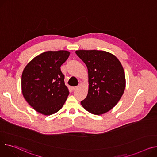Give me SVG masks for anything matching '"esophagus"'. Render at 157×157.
Listing matches in <instances>:
<instances>
[{"label": "esophagus", "mask_w": 157, "mask_h": 157, "mask_svg": "<svg viewBox=\"0 0 157 157\" xmlns=\"http://www.w3.org/2000/svg\"><path fill=\"white\" fill-rule=\"evenodd\" d=\"M77 88H78L77 86H72V87H71V89H72V90H76V89H77Z\"/></svg>", "instance_id": "esophagus-1"}]
</instances>
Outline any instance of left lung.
Returning a JSON list of instances; mask_svg holds the SVG:
<instances>
[{"mask_svg": "<svg viewBox=\"0 0 157 157\" xmlns=\"http://www.w3.org/2000/svg\"><path fill=\"white\" fill-rule=\"evenodd\" d=\"M75 52L86 64L88 72V92L81 101V105L98 116L109 112L116 105L126 88L121 63L106 51L79 50Z\"/></svg>", "mask_w": 157, "mask_h": 157, "instance_id": "obj_1", "label": "left lung"}]
</instances>
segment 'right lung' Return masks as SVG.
Segmentation results:
<instances>
[{
	"label": "right lung",
	"mask_w": 157,
	"mask_h": 157,
	"mask_svg": "<svg viewBox=\"0 0 157 157\" xmlns=\"http://www.w3.org/2000/svg\"><path fill=\"white\" fill-rule=\"evenodd\" d=\"M69 55L67 50L45 52L25 67L21 76L22 93L36 112L50 116L63 107L69 92L60 66Z\"/></svg>",
	"instance_id": "1"
}]
</instances>
